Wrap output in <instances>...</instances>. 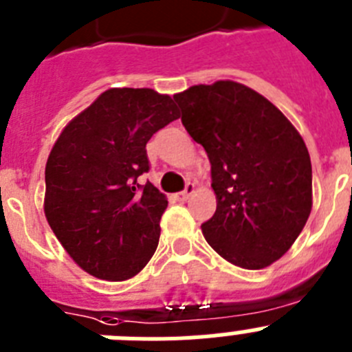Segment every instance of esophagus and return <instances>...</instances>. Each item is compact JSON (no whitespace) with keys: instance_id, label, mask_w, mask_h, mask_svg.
Masks as SVG:
<instances>
[{"instance_id":"obj_1","label":"esophagus","mask_w":352,"mask_h":352,"mask_svg":"<svg viewBox=\"0 0 352 352\" xmlns=\"http://www.w3.org/2000/svg\"><path fill=\"white\" fill-rule=\"evenodd\" d=\"M194 192H195V185H194V183H186L185 190L179 192V194L176 195V197H178L179 201H186V199L190 197V195L194 194Z\"/></svg>"}]
</instances>
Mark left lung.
<instances>
[{
	"label": "left lung",
	"mask_w": 352,
	"mask_h": 352,
	"mask_svg": "<svg viewBox=\"0 0 352 352\" xmlns=\"http://www.w3.org/2000/svg\"><path fill=\"white\" fill-rule=\"evenodd\" d=\"M182 123L206 149L217 211L201 226L214 252L245 270L280 259L312 210L309 149L263 95L234 80L174 95Z\"/></svg>",
	"instance_id": "obj_1"
}]
</instances>
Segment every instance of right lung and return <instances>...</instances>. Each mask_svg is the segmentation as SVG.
Here are the masks:
<instances>
[{
  "mask_svg": "<svg viewBox=\"0 0 352 352\" xmlns=\"http://www.w3.org/2000/svg\"><path fill=\"white\" fill-rule=\"evenodd\" d=\"M169 95L113 88L65 126L45 166V217L68 256L102 280L132 278L153 257L166 195L138 178L146 144L178 120Z\"/></svg>",
  "mask_w": 352,
  "mask_h": 352,
  "instance_id": "right-lung-1",
  "label": "right lung"
}]
</instances>
